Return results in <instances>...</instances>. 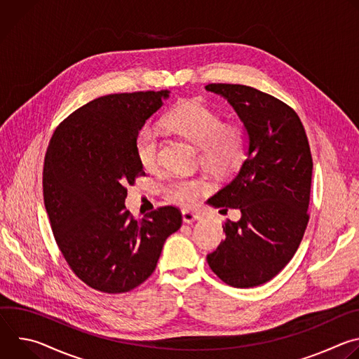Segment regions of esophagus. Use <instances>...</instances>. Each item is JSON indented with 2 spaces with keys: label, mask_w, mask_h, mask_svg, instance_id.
<instances>
[{
  "label": "esophagus",
  "mask_w": 359,
  "mask_h": 359,
  "mask_svg": "<svg viewBox=\"0 0 359 359\" xmlns=\"http://www.w3.org/2000/svg\"><path fill=\"white\" fill-rule=\"evenodd\" d=\"M182 217H183L184 223H193V222L200 219V215L194 213V212H190V210H183L182 212Z\"/></svg>",
  "instance_id": "obj_1"
}]
</instances>
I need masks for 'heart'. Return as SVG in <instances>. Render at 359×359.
I'll return each instance as SVG.
<instances>
[{
	"instance_id": "b5f03b06",
	"label": "heart",
	"mask_w": 359,
	"mask_h": 359,
	"mask_svg": "<svg viewBox=\"0 0 359 359\" xmlns=\"http://www.w3.org/2000/svg\"><path fill=\"white\" fill-rule=\"evenodd\" d=\"M163 123L201 147L204 165L219 176L234 173L245 161V129L238 123H224L223 116L203 102H182L165 116ZM135 150L146 170L156 169L161 150L158 130L151 126L142 128L135 139ZM206 190V183L191 177H173L163 186L165 197L182 206H191Z\"/></svg>"
}]
</instances>
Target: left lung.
Instances as JSON below:
<instances>
[{
	"instance_id": "left-lung-1",
	"label": "left lung",
	"mask_w": 359,
	"mask_h": 359,
	"mask_svg": "<svg viewBox=\"0 0 359 359\" xmlns=\"http://www.w3.org/2000/svg\"><path fill=\"white\" fill-rule=\"evenodd\" d=\"M206 90L227 99L248 135L238 173L209 200L222 213L238 209L241 217L224 223L226 238L208 263L231 287H257L290 263L309 224V139L295 111L269 93L233 83H209Z\"/></svg>"
}]
</instances>
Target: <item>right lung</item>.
Instances as JSON below:
<instances>
[{"label":"right lung","mask_w":359,"mask_h":359,"mask_svg":"<svg viewBox=\"0 0 359 359\" xmlns=\"http://www.w3.org/2000/svg\"><path fill=\"white\" fill-rule=\"evenodd\" d=\"M169 90L115 93L71 114L49 140L42 190L55 241L71 270L102 292H128L155 271L182 213L165 206L135 220L128 184L144 176L135 139Z\"/></svg>","instance_id":"right-lung-1"}]
</instances>
